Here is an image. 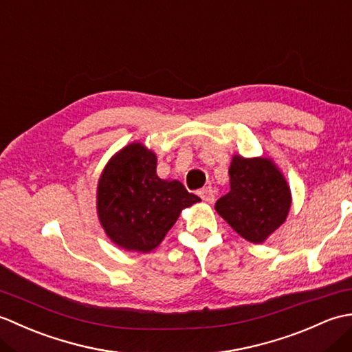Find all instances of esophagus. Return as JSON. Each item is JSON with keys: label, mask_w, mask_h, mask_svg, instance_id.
Here are the masks:
<instances>
[{"label": "esophagus", "mask_w": 352, "mask_h": 352, "mask_svg": "<svg viewBox=\"0 0 352 352\" xmlns=\"http://www.w3.org/2000/svg\"><path fill=\"white\" fill-rule=\"evenodd\" d=\"M199 197L203 198V201H206L207 204H213L214 203V190L212 188L203 189L199 192Z\"/></svg>", "instance_id": "esophagus-1"}]
</instances>
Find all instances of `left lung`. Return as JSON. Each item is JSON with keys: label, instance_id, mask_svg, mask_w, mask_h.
Returning a JSON list of instances; mask_svg holds the SVG:
<instances>
[{"label": "left lung", "instance_id": "8db88e82", "mask_svg": "<svg viewBox=\"0 0 352 352\" xmlns=\"http://www.w3.org/2000/svg\"><path fill=\"white\" fill-rule=\"evenodd\" d=\"M230 192L216 201V212L251 243H263L286 221L290 188L278 166L267 157L246 159L234 154L230 163Z\"/></svg>", "mask_w": 352, "mask_h": 352}]
</instances>
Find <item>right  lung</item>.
Returning a JSON list of instances; mask_svg holds the SVG:
<instances>
[{
  "mask_svg": "<svg viewBox=\"0 0 352 352\" xmlns=\"http://www.w3.org/2000/svg\"><path fill=\"white\" fill-rule=\"evenodd\" d=\"M199 201L178 180H162L155 153L140 142L111 157L96 188V212L107 237L136 252L157 248L183 208Z\"/></svg>",
  "mask_w": 352,
  "mask_h": 352,
  "instance_id": "1",
  "label": "right lung"
}]
</instances>
